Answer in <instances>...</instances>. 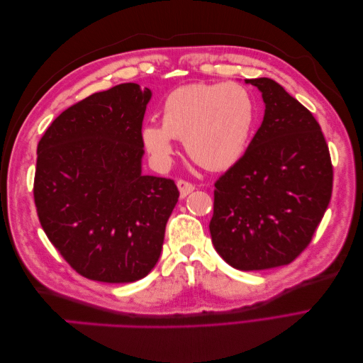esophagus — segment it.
<instances>
[{"mask_svg":"<svg viewBox=\"0 0 363 363\" xmlns=\"http://www.w3.org/2000/svg\"><path fill=\"white\" fill-rule=\"evenodd\" d=\"M177 186H179V191H180L182 199H184V196H188L195 189V186L192 183H189V182H186V180H179Z\"/></svg>","mask_w":363,"mask_h":363,"instance_id":"obj_1","label":"esophagus"}]
</instances>
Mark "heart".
<instances>
[{
    "mask_svg": "<svg viewBox=\"0 0 363 363\" xmlns=\"http://www.w3.org/2000/svg\"><path fill=\"white\" fill-rule=\"evenodd\" d=\"M257 106L245 86L196 83L174 89L160 107V124L142 127V142L159 167L174 156V139H183L188 156L208 171L232 168L245 155L255 131Z\"/></svg>",
    "mask_w": 363,
    "mask_h": 363,
    "instance_id": "heart-1",
    "label": "heart"
}]
</instances>
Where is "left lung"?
I'll list each match as a JSON object with an SVG mask.
<instances>
[{
  "label": "left lung",
  "mask_w": 363,
  "mask_h": 363,
  "mask_svg": "<svg viewBox=\"0 0 363 363\" xmlns=\"http://www.w3.org/2000/svg\"><path fill=\"white\" fill-rule=\"evenodd\" d=\"M265 115L240 157L215 183L212 242L240 271L288 265L311 244L332 199L333 167L313 115L267 77Z\"/></svg>",
  "instance_id": "8db88e82"
}]
</instances>
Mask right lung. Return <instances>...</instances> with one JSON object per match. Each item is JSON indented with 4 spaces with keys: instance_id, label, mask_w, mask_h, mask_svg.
Returning a JSON list of instances; mask_svg holds the SVG:
<instances>
[{
    "instance_id": "1",
    "label": "right lung",
    "mask_w": 363,
    "mask_h": 363,
    "mask_svg": "<svg viewBox=\"0 0 363 363\" xmlns=\"http://www.w3.org/2000/svg\"><path fill=\"white\" fill-rule=\"evenodd\" d=\"M148 87L123 83L62 112L38 145L35 204L43 232L80 276L144 279L179 201L174 180L142 174Z\"/></svg>"
}]
</instances>
